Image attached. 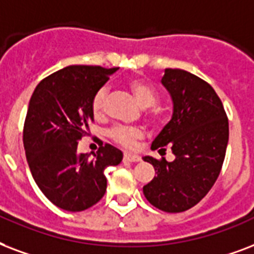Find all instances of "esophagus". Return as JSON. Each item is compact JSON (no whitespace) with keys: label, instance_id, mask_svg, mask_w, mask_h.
Listing matches in <instances>:
<instances>
[{"label":"esophagus","instance_id":"34e87169","mask_svg":"<svg viewBox=\"0 0 254 254\" xmlns=\"http://www.w3.org/2000/svg\"><path fill=\"white\" fill-rule=\"evenodd\" d=\"M123 160H125V162H128V163H137V162H140L141 159L139 155L131 154V152H126L125 156H123Z\"/></svg>","mask_w":254,"mask_h":254}]
</instances>
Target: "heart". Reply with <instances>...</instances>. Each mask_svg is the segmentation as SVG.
Instances as JSON below:
<instances>
[{"label":"heart","instance_id":"b5f03b06","mask_svg":"<svg viewBox=\"0 0 254 254\" xmlns=\"http://www.w3.org/2000/svg\"><path fill=\"white\" fill-rule=\"evenodd\" d=\"M128 87L135 95L136 100L140 103L141 107H151V106L156 105L158 102V92L155 91L147 82L141 79H131L128 82ZM107 87L98 88L92 96L91 99V110L92 114L96 118H100L105 114L106 107V99H107ZM152 118L159 119L160 113L158 110L152 111ZM144 136V131L139 127H128V126H117L110 131V137L113 139L115 143L123 145V147H133L139 139Z\"/></svg>","mask_w":254,"mask_h":254}]
</instances>
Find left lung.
Wrapping results in <instances>:
<instances>
[{
	"label": "left lung",
	"instance_id": "1",
	"mask_svg": "<svg viewBox=\"0 0 254 254\" xmlns=\"http://www.w3.org/2000/svg\"><path fill=\"white\" fill-rule=\"evenodd\" d=\"M162 84L174 103L171 121L151 149H172L174 162L144 156L156 171L143 193L168 213L194 207L209 192L223 167L229 126L223 103L209 83L180 68H166Z\"/></svg>",
	"mask_w": 254,
	"mask_h": 254
}]
</instances>
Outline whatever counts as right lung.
Masks as SVG:
<instances>
[{"label": "right lung", "mask_w": 254, "mask_h": 254, "mask_svg": "<svg viewBox=\"0 0 254 254\" xmlns=\"http://www.w3.org/2000/svg\"><path fill=\"white\" fill-rule=\"evenodd\" d=\"M118 67L67 66L46 76L29 102L23 147L31 175L42 193L61 209L80 212L103 197L105 170L123 159L121 149L100 145L90 155L78 154V140L94 121L91 99Z\"/></svg>", "instance_id": "right-lung-1"}]
</instances>
